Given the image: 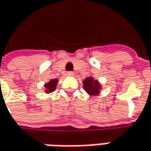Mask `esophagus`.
<instances>
[{"label": "esophagus", "mask_w": 151, "mask_h": 151, "mask_svg": "<svg viewBox=\"0 0 151 151\" xmlns=\"http://www.w3.org/2000/svg\"><path fill=\"white\" fill-rule=\"evenodd\" d=\"M73 75H74V73L72 71H68V72H66L67 76H72Z\"/></svg>", "instance_id": "esophagus-1"}]
</instances>
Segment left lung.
Listing matches in <instances>:
<instances>
[{"label": "left lung", "mask_w": 151, "mask_h": 151, "mask_svg": "<svg viewBox=\"0 0 151 151\" xmlns=\"http://www.w3.org/2000/svg\"><path fill=\"white\" fill-rule=\"evenodd\" d=\"M83 88L90 96H96L100 93L101 86L98 81L92 77H86L83 81Z\"/></svg>", "instance_id": "obj_1"}]
</instances>
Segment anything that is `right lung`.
<instances>
[{
	"label": "right lung",
	"mask_w": 151,
	"mask_h": 151,
	"mask_svg": "<svg viewBox=\"0 0 151 151\" xmlns=\"http://www.w3.org/2000/svg\"><path fill=\"white\" fill-rule=\"evenodd\" d=\"M58 79H52L50 80L48 83L44 85V87H45V92L46 93H50V92H53L56 89V86L58 84Z\"/></svg>",
	"instance_id": "obj_1"
}]
</instances>
